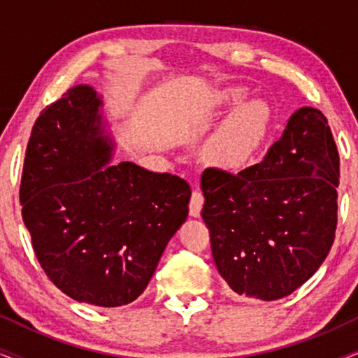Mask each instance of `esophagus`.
Instances as JSON below:
<instances>
[{"label":"esophagus","instance_id":"obj_1","mask_svg":"<svg viewBox=\"0 0 358 358\" xmlns=\"http://www.w3.org/2000/svg\"><path fill=\"white\" fill-rule=\"evenodd\" d=\"M203 194L200 192L199 189H195L192 195H190V202H189V213L190 217H199L200 210L203 207Z\"/></svg>","mask_w":358,"mask_h":358}]
</instances>
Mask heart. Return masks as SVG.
I'll use <instances>...</instances> for the list:
<instances>
[{
  "instance_id": "b5f03b06",
  "label": "heart",
  "mask_w": 358,
  "mask_h": 358,
  "mask_svg": "<svg viewBox=\"0 0 358 358\" xmlns=\"http://www.w3.org/2000/svg\"><path fill=\"white\" fill-rule=\"evenodd\" d=\"M244 97L241 87H227L215 96L217 107L236 104ZM267 124V109L262 102H244L220 125L205 146V156L213 164L236 168L246 161L259 141Z\"/></svg>"
}]
</instances>
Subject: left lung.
I'll return each mask as SVG.
<instances>
[{
	"label": "left lung",
	"instance_id": "1",
	"mask_svg": "<svg viewBox=\"0 0 358 358\" xmlns=\"http://www.w3.org/2000/svg\"><path fill=\"white\" fill-rule=\"evenodd\" d=\"M339 178L331 127L313 107L290 117L261 163L203 171L213 261L236 295L280 300L320 268L336 238Z\"/></svg>",
	"mask_w": 358,
	"mask_h": 358
}]
</instances>
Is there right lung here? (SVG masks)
I'll list each match as a JSON object with an SVG mask.
<instances>
[{
  "label": "right lung",
  "mask_w": 358,
  "mask_h": 358,
  "mask_svg": "<svg viewBox=\"0 0 358 358\" xmlns=\"http://www.w3.org/2000/svg\"><path fill=\"white\" fill-rule=\"evenodd\" d=\"M101 99L75 86L37 117L19 200L45 275L73 300L129 305L145 292L189 212L190 187L129 161L109 164Z\"/></svg>",
  "instance_id": "right-lung-1"
}]
</instances>
